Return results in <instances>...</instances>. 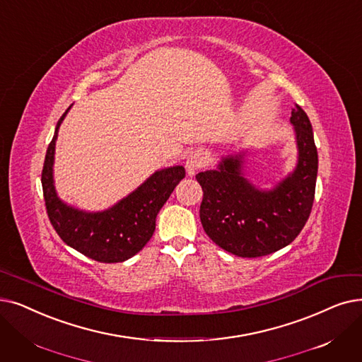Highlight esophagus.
<instances>
[{
	"mask_svg": "<svg viewBox=\"0 0 362 362\" xmlns=\"http://www.w3.org/2000/svg\"><path fill=\"white\" fill-rule=\"evenodd\" d=\"M207 164H209L207 152L202 151V149H195L189 155H187L185 167H186L187 175L194 176L198 170H201L202 167H206Z\"/></svg>",
	"mask_w": 362,
	"mask_h": 362,
	"instance_id": "esophagus-1",
	"label": "esophagus"
}]
</instances>
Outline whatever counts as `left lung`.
Here are the masks:
<instances>
[{"label": "left lung", "instance_id": "left-lung-1", "mask_svg": "<svg viewBox=\"0 0 362 362\" xmlns=\"http://www.w3.org/2000/svg\"><path fill=\"white\" fill-rule=\"evenodd\" d=\"M290 121L296 130L298 163L274 191H257L241 176V155L228 156L217 170L195 176L202 187V228L213 243L235 256L275 253L296 240L310 216L318 152L310 121L298 105Z\"/></svg>", "mask_w": 362, "mask_h": 362}]
</instances>
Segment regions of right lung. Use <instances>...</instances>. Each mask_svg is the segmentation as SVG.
I'll return each instance as SVG.
<instances>
[{
  "instance_id": "1",
  "label": "right lung",
  "mask_w": 362,
  "mask_h": 362,
  "mask_svg": "<svg viewBox=\"0 0 362 362\" xmlns=\"http://www.w3.org/2000/svg\"><path fill=\"white\" fill-rule=\"evenodd\" d=\"M60 117L53 140L47 148L41 173L42 194L50 223L65 244L81 255L102 263L124 262L142 250L152 238L155 218L185 177V168L176 165L156 171L142 186L102 213H84L62 202L53 186V160Z\"/></svg>"
}]
</instances>
